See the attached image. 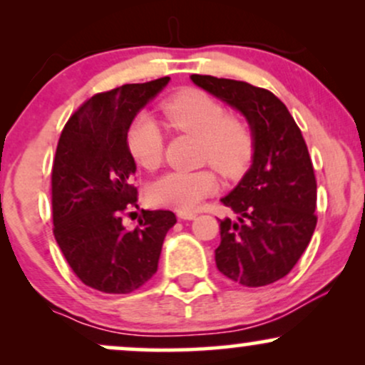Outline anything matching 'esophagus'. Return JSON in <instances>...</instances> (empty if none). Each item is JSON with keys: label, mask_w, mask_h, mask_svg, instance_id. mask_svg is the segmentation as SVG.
Segmentation results:
<instances>
[{"label": "esophagus", "mask_w": 365, "mask_h": 365, "mask_svg": "<svg viewBox=\"0 0 365 365\" xmlns=\"http://www.w3.org/2000/svg\"><path fill=\"white\" fill-rule=\"evenodd\" d=\"M195 212H190V211H178V217L180 220H195Z\"/></svg>", "instance_id": "esophagus-1"}]
</instances>
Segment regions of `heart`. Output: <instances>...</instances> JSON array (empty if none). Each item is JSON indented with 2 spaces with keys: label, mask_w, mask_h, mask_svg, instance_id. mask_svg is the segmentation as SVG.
<instances>
[{
  "label": "heart",
  "mask_w": 365,
  "mask_h": 365,
  "mask_svg": "<svg viewBox=\"0 0 365 365\" xmlns=\"http://www.w3.org/2000/svg\"><path fill=\"white\" fill-rule=\"evenodd\" d=\"M168 128L190 133L200 140V159L211 163L225 177H235L245 168L254 153L252 130L235 115H226L223 104L200 89H185L171 96L161 106ZM127 148L137 165L156 170L165 156V137L159 123L140 113L130 123ZM217 190L211 170L170 171L150 187L154 204L192 211Z\"/></svg>",
  "instance_id": "heart-1"
}]
</instances>
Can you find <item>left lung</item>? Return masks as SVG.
<instances>
[{
	"label": "left lung",
	"mask_w": 365,
	"mask_h": 365,
	"mask_svg": "<svg viewBox=\"0 0 365 365\" xmlns=\"http://www.w3.org/2000/svg\"><path fill=\"white\" fill-rule=\"evenodd\" d=\"M190 78L240 111L254 135L252 166L221 199L237 220L220 221L217 269L244 287L278 282L307 249L317 223V183L302 132L273 92L211 75Z\"/></svg>",
	"instance_id": "1"
}]
</instances>
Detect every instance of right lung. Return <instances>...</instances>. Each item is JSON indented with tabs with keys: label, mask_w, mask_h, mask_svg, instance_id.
I'll use <instances>...</instances> for the list:
<instances>
[{
	"label": "right lung",
	"mask_w": 365,
	"mask_h": 365,
	"mask_svg": "<svg viewBox=\"0 0 365 365\" xmlns=\"http://www.w3.org/2000/svg\"><path fill=\"white\" fill-rule=\"evenodd\" d=\"M170 77L125 83L92 96L70 116L51 170L53 233L83 284L104 293H130L158 271L161 247L177 223L171 211H144L127 230L121 217L137 207V166L127 148L135 115Z\"/></svg>",
	"instance_id": "add662e5"
}]
</instances>
